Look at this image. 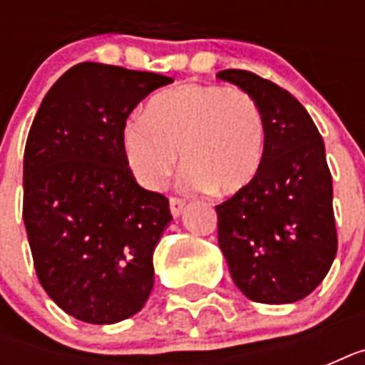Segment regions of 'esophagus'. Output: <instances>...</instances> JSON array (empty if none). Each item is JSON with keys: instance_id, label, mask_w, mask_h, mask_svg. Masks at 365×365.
I'll list each match as a JSON object with an SVG mask.
<instances>
[{"instance_id": "1", "label": "esophagus", "mask_w": 365, "mask_h": 365, "mask_svg": "<svg viewBox=\"0 0 365 365\" xmlns=\"http://www.w3.org/2000/svg\"><path fill=\"white\" fill-rule=\"evenodd\" d=\"M183 208H185V200L180 199V197H170V212L172 216L178 217L180 214L183 212Z\"/></svg>"}]
</instances>
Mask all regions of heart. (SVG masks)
Here are the masks:
<instances>
[{"label":"heart","instance_id":"1","mask_svg":"<svg viewBox=\"0 0 365 365\" xmlns=\"http://www.w3.org/2000/svg\"><path fill=\"white\" fill-rule=\"evenodd\" d=\"M123 148L132 174L145 187H159L182 151L189 189L235 195L248 189L263 168L265 117L242 88L182 85L153 96L145 115L126 121Z\"/></svg>","mask_w":365,"mask_h":365}]
</instances>
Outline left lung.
<instances>
[{"mask_svg": "<svg viewBox=\"0 0 365 365\" xmlns=\"http://www.w3.org/2000/svg\"><path fill=\"white\" fill-rule=\"evenodd\" d=\"M217 77L252 94L267 125L257 180L216 206L217 244L248 299L295 303L322 282L337 254L324 140L305 108L282 87L246 70H223Z\"/></svg>", "mask_w": 365, "mask_h": 365, "instance_id": "8db88e82", "label": "left lung"}]
</instances>
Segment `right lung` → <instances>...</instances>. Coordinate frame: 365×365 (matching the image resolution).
I'll list each match as a JSON object with an SVG mask.
<instances>
[{
  "label": "right lung",
  "mask_w": 365,
  "mask_h": 365,
  "mask_svg": "<svg viewBox=\"0 0 365 365\" xmlns=\"http://www.w3.org/2000/svg\"><path fill=\"white\" fill-rule=\"evenodd\" d=\"M170 77L81 62L45 94L24 149V217L37 278L70 317L115 324L153 288V250L170 223L165 195L138 185L123 128Z\"/></svg>",
  "instance_id": "add662e5"
}]
</instances>
